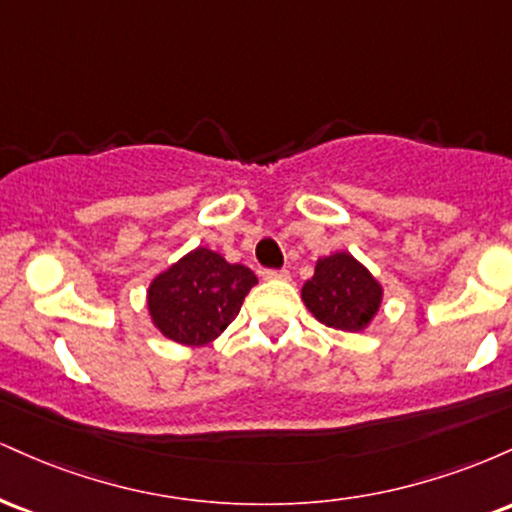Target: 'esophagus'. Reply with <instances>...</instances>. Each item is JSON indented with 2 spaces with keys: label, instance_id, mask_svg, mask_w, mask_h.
I'll use <instances>...</instances> for the list:
<instances>
[{
  "label": "esophagus",
  "instance_id": "obj_1",
  "mask_svg": "<svg viewBox=\"0 0 512 512\" xmlns=\"http://www.w3.org/2000/svg\"><path fill=\"white\" fill-rule=\"evenodd\" d=\"M262 276L267 281H289L291 279L289 269H264Z\"/></svg>",
  "mask_w": 512,
  "mask_h": 512
}]
</instances>
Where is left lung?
<instances>
[{
    "label": "left lung",
    "instance_id": "1",
    "mask_svg": "<svg viewBox=\"0 0 512 512\" xmlns=\"http://www.w3.org/2000/svg\"><path fill=\"white\" fill-rule=\"evenodd\" d=\"M301 293L305 308L322 325L363 332L380 313L385 289L351 252H334L315 262V274L305 281Z\"/></svg>",
    "mask_w": 512,
    "mask_h": 512
}]
</instances>
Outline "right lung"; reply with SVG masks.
Instances as JSON below:
<instances>
[{
	"mask_svg": "<svg viewBox=\"0 0 512 512\" xmlns=\"http://www.w3.org/2000/svg\"><path fill=\"white\" fill-rule=\"evenodd\" d=\"M257 276L209 248H195L151 279V325L182 346H204L236 320Z\"/></svg>",
	"mask_w": 512,
	"mask_h": 512,
	"instance_id": "1",
	"label": "right lung"
}]
</instances>
